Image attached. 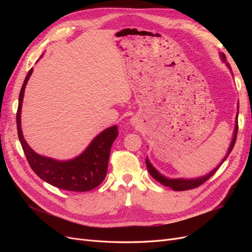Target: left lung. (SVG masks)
Wrapping results in <instances>:
<instances>
[{
	"instance_id": "8db88e82",
	"label": "left lung",
	"mask_w": 252,
	"mask_h": 252,
	"mask_svg": "<svg viewBox=\"0 0 252 252\" xmlns=\"http://www.w3.org/2000/svg\"><path fill=\"white\" fill-rule=\"evenodd\" d=\"M220 58H222V60L225 62L226 57H225L224 53H222V55H220ZM227 66L229 67V65H228V64H227ZM238 114H239V112H238ZM238 114H236V122H235V128H234V132H233V138H232L231 144H230V146H229V149H228L227 155L222 159V163H220L217 167V168L213 169L211 172L204 175V177H200V178H197V179H168V178H165L164 175H162L161 173H159L155 168V167L150 164V162L148 161V158H146V166H147L148 172L150 173L151 177L154 178L155 180H157L158 182L161 183L162 185L171 188L172 190H174V191H184V190L193 189V188H196V187H199L200 185H202L203 183H205L206 181L209 180L212 177V175L217 172V170L220 168V166L224 163V161L227 158V157L229 156L231 150L233 149V146H234L235 141H236V134H238V128H239V126H238Z\"/></svg>"
}]
</instances>
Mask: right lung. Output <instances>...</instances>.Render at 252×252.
Masks as SVG:
<instances>
[{"label":"right lung","mask_w":252,"mask_h":252,"mask_svg":"<svg viewBox=\"0 0 252 252\" xmlns=\"http://www.w3.org/2000/svg\"><path fill=\"white\" fill-rule=\"evenodd\" d=\"M32 68L26 75L20 91L17 111V127L19 140L32 169L37 177L48 184L69 191H89L97 187L107 174L108 159L113 141L118 136V127L105 129L89 144L82 155L70 161H57L42 157L29 147L22 133L21 108L26 84L32 73Z\"/></svg>","instance_id":"right-lung-1"}]
</instances>
